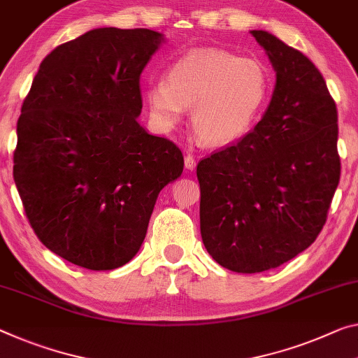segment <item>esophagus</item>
<instances>
[{"label":"esophagus","instance_id":"esophagus-1","mask_svg":"<svg viewBox=\"0 0 358 358\" xmlns=\"http://www.w3.org/2000/svg\"><path fill=\"white\" fill-rule=\"evenodd\" d=\"M184 163H185V169H189V171H194L195 166H196L195 157H192V155H187L184 158Z\"/></svg>","mask_w":358,"mask_h":358}]
</instances>
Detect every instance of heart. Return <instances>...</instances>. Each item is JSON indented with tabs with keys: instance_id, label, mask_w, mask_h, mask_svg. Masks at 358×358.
<instances>
[{
	"instance_id": "b5f03b06",
	"label": "heart",
	"mask_w": 358,
	"mask_h": 358,
	"mask_svg": "<svg viewBox=\"0 0 358 358\" xmlns=\"http://www.w3.org/2000/svg\"><path fill=\"white\" fill-rule=\"evenodd\" d=\"M271 94V78L256 59L214 48L192 49L169 65L166 81L147 86L152 118L171 129L192 106V128L210 145H227L248 134Z\"/></svg>"
}]
</instances>
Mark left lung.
I'll use <instances>...</instances> for the list:
<instances>
[{
  "instance_id": "obj_1",
  "label": "left lung",
  "mask_w": 358,
  "mask_h": 358,
  "mask_svg": "<svg viewBox=\"0 0 358 358\" xmlns=\"http://www.w3.org/2000/svg\"><path fill=\"white\" fill-rule=\"evenodd\" d=\"M251 35L277 76L271 103L250 134L196 166L203 245L238 273L271 271L309 248L341 176L336 103L322 73L272 33Z\"/></svg>"
}]
</instances>
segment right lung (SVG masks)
<instances>
[{
  "mask_svg": "<svg viewBox=\"0 0 358 358\" xmlns=\"http://www.w3.org/2000/svg\"><path fill=\"white\" fill-rule=\"evenodd\" d=\"M164 40L92 29L43 60L22 106L14 182L48 250L113 271L141 250L158 194L182 174L174 142L147 133L141 73Z\"/></svg>",
  "mask_w": 358,
  "mask_h": 358,
  "instance_id": "1",
  "label": "right lung"
}]
</instances>
